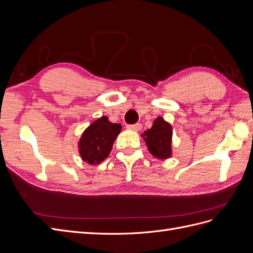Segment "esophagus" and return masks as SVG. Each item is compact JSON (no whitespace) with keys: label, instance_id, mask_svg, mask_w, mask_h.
<instances>
[{"label":"esophagus","instance_id":"1","mask_svg":"<svg viewBox=\"0 0 253 253\" xmlns=\"http://www.w3.org/2000/svg\"><path fill=\"white\" fill-rule=\"evenodd\" d=\"M128 129H132V131H139L141 129V125L140 124H135V125H128L126 126Z\"/></svg>","mask_w":253,"mask_h":253}]
</instances>
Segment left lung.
Wrapping results in <instances>:
<instances>
[{
	"label": "left lung",
	"mask_w": 253,
	"mask_h": 253,
	"mask_svg": "<svg viewBox=\"0 0 253 253\" xmlns=\"http://www.w3.org/2000/svg\"><path fill=\"white\" fill-rule=\"evenodd\" d=\"M142 136L152 155L160 159L171 156L172 127L162 117L156 118L153 126Z\"/></svg>",
	"instance_id": "left-lung-1"
}]
</instances>
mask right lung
I'll return each instance as SVG.
<instances>
[{"mask_svg":"<svg viewBox=\"0 0 253 253\" xmlns=\"http://www.w3.org/2000/svg\"><path fill=\"white\" fill-rule=\"evenodd\" d=\"M121 131L119 124H112L108 117H101L91 124L79 141L80 156L89 165L103 162L109 156L113 143Z\"/></svg>","mask_w":253,"mask_h":253,"instance_id":"obj_1","label":"right lung"}]
</instances>
